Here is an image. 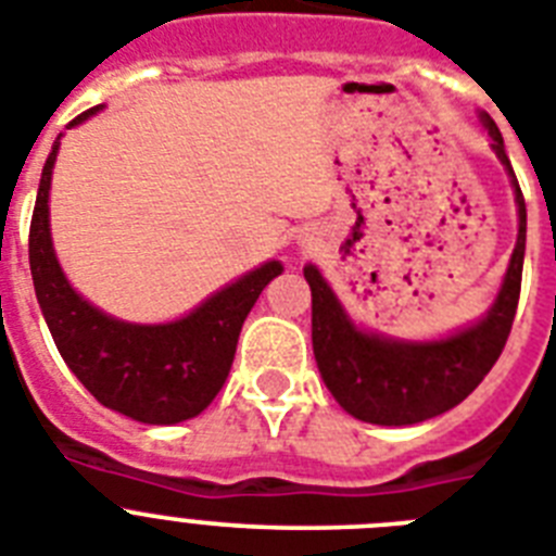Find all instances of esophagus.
Masks as SVG:
<instances>
[{"mask_svg": "<svg viewBox=\"0 0 556 556\" xmlns=\"http://www.w3.org/2000/svg\"><path fill=\"white\" fill-rule=\"evenodd\" d=\"M302 245H305V249H314L316 242H314V240H307V242H302Z\"/></svg>", "mask_w": 556, "mask_h": 556, "instance_id": "obj_1", "label": "esophagus"}]
</instances>
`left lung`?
Segmentation results:
<instances>
[{
  "instance_id": "left-lung-1",
  "label": "left lung",
  "mask_w": 556,
  "mask_h": 556,
  "mask_svg": "<svg viewBox=\"0 0 556 556\" xmlns=\"http://www.w3.org/2000/svg\"><path fill=\"white\" fill-rule=\"evenodd\" d=\"M480 121L492 135L494 155L501 157L511 177L517 217H520L517 245L508 260L506 277L497 300L483 319L475 321L472 328L435 342H399L379 333H365L344 314L336 293L321 279L319 268L305 265L311 307H314L311 336H314L316 365L333 399L358 421L407 427L458 407L483 381L506 348L517 314V300H520V279H523L526 200L508 163L501 129L489 115H480Z\"/></svg>"
}]
</instances>
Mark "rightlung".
Here are the masks:
<instances>
[{
	"mask_svg": "<svg viewBox=\"0 0 556 556\" xmlns=\"http://www.w3.org/2000/svg\"><path fill=\"white\" fill-rule=\"evenodd\" d=\"M101 106L81 112L70 127ZM59 138L41 169L30 220V274L36 300L53 342L92 395L104 407L141 424H177L194 418L220 393L235 362L242 321L270 279L282 274L277 260L208 296L189 316L166 325H132L106 316L81 300L64 277L50 240V177Z\"/></svg>",
	"mask_w": 556,
	"mask_h": 556,
	"instance_id": "obj_1",
	"label": "right lung"
}]
</instances>
